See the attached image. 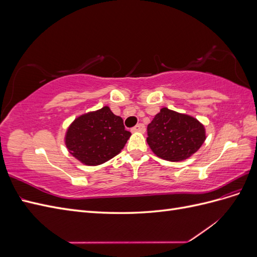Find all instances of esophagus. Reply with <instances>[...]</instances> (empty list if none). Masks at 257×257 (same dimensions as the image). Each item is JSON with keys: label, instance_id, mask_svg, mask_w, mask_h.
<instances>
[{"label": "esophagus", "instance_id": "1", "mask_svg": "<svg viewBox=\"0 0 257 257\" xmlns=\"http://www.w3.org/2000/svg\"><path fill=\"white\" fill-rule=\"evenodd\" d=\"M146 131V127L143 123H138L137 125H135L133 128H132V132H141V133H144Z\"/></svg>", "mask_w": 257, "mask_h": 257}]
</instances>
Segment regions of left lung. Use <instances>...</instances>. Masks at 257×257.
<instances>
[{"instance_id": "1", "label": "left lung", "mask_w": 257, "mask_h": 257, "mask_svg": "<svg viewBox=\"0 0 257 257\" xmlns=\"http://www.w3.org/2000/svg\"><path fill=\"white\" fill-rule=\"evenodd\" d=\"M147 143L159 158L178 162L190 158L206 139L205 127L191 115L162 108L147 127Z\"/></svg>"}]
</instances>
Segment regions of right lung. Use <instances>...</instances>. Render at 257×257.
Here are the masks:
<instances>
[{
	"label": "right lung",
	"mask_w": 257,
	"mask_h": 257,
	"mask_svg": "<svg viewBox=\"0 0 257 257\" xmlns=\"http://www.w3.org/2000/svg\"><path fill=\"white\" fill-rule=\"evenodd\" d=\"M130 136L121 116L105 106L78 116L67 130L65 144L73 157L85 165L95 166L120 153Z\"/></svg>",
	"instance_id": "1"
}]
</instances>
